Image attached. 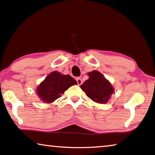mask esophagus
I'll return each mask as SVG.
<instances>
[{"label":"esophagus","instance_id":"34e87169","mask_svg":"<svg viewBox=\"0 0 155 155\" xmlns=\"http://www.w3.org/2000/svg\"><path fill=\"white\" fill-rule=\"evenodd\" d=\"M77 84H78V85H81V84H83V81H82L81 78H79V77L77 78Z\"/></svg>","mask_w":155,"mask_h":155}]
</instances>
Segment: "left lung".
<instances>
[{
	"instance_id": "obj_1",
	"label": "left lung",
	"mask_w": 155,
	"mask_h": 155,
	"mask_svg": "<svg viewBox=\"0 0 155 155\" xmlns=\"http://www.w3.org/2000/svg\"><path fill=\"white\" fill-rule=\"evenodd\" d=\"M89 78L81 85V88L92 101L99 104H106L114 92L112 85L98 71L87 73Z\"/></svg>"
}]
</instances>
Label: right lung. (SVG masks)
Returning <instances> with one entry per match:
<instances>
[{"mask_svg":"<svg viewBox=\"0 0 155 155\" xmlns=\"http://www.w3.org/2000/svg\"><path fill=\"white\" fill-rule=\"evenodd\" d=\"M76 84V80L69 74L64 75L54 71L39 85L36 91L43 102L49 104L61 97L64 91Z\"/></svg>","mask_w":155,"mask_h":155,"instance_id":"add662e5","label":"right lung"}]
</instances>
